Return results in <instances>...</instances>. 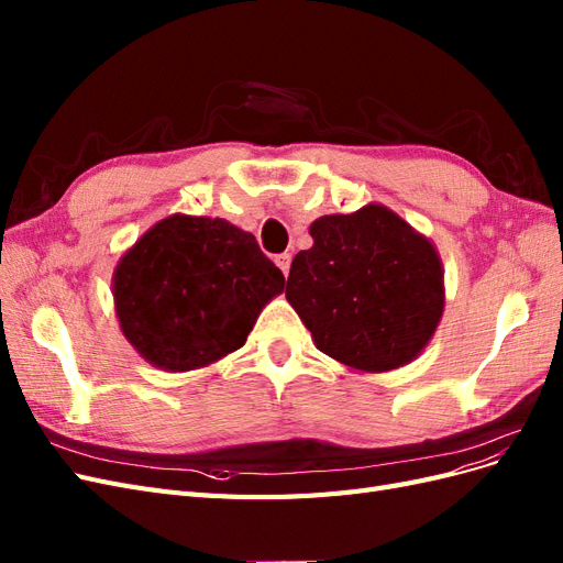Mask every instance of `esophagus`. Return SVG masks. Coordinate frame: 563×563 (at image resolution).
<instances>
[{"instance_id": "esophagus-1", "label": "esophagus", "mask_w": 563, "mask_h": 563, "mask_svg": "<svg viewBox=\"0 0 563 563\" xmlns=\"http://www.w3.org/2000/svg\"><path fill=\"white\" fill-rule=\"evenodd\" d=\"M277 267L284 272V277H288V269H291V253H279L275 255Z\"/></svg>"}]
</instances>
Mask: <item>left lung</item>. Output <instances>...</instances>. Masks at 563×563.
I'll return each mask as SVG.
<instances>
[{
	"instance_id": "left-lung-1",
	"label": "left lung",
	"mask_w": 563,
	"mask_h": 563,
	"mask_svg": "<svg viewBox=\"0 0 563 563\" xmlns=\"http://www.w3.org/2000/svg\"><path fill=\"white\" fill-rule=\"evenodd\" d=\"M310 234L286 300L317 350L366 373L413 362L444 314V269L428 236L380 203L321 216Z\"/></svg>"
}]
</instances>
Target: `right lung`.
Masks as SVG:
<instances>
[{"instance_id":"add662e5","label":"right lung","mask_w":563,"mask_h":563,"mask_svg":"<svg viewBox=\"0 0 563 563\" xmlns=\"http://www.w3.org/2000/svg\"><path fill=\"white\" fill-rule=\"evenodd\" d=\"M282 291V269L251 232L223 218L180 213L150 228L112 277L122 333L143 360L174 373L240 350Z\"/></svg>"}]
</instances>
